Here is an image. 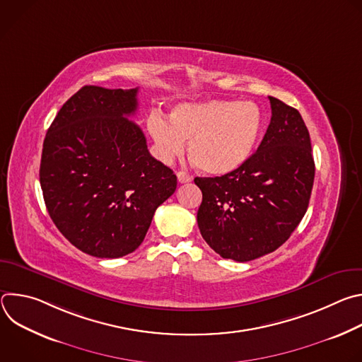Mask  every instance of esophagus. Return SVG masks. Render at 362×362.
Segmentation results:
<instances>
[{"instance_id": "34e87169", "label": "esophagus", "mask_w": 362, "mask_h": 362, "mask_svg": "<svg viewBox=\"0 0 362 362\" xmlns=\"http://www.w3.org/2000/svg\"><path fill=\"white\" fill-rule=\"evenodd\" d=\"M177 180H179L180 183H187V182H192V180H193V176H192L190 173H186V172H183V170H179V172H177Z\"/></svg>"}]
</instances>
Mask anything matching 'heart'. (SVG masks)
Wrapping results in <instances>:
<instances>
[{"instance_id": "1", "label": "heart", "mask_w": 362, "mask_h": 362, "mask_svg": "<svg viewBox=\"0 0 362 362\" xmlns=\"http://www.w3.org/2000/svg\"><path fill=\"white\" fill-rule=\"evenodd\" d=\"M264 116L253 101L209 100L185 103L170 113V122L153 113L148 133L163 160L180 156L189 141V158L202 172L226 175L240 168L261 137Z\"/></svg>"}]
</instances>
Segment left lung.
Here are the masks:
<instances>
[{"mask_svg": "<svg viewBox=\"0 0 362 362\" xmlns=\"http://www.w3.org/2000/svg\"><path fill=\"white\" fill-rule=\"evenodd\" d=\"M272 117L252 156L218 177H194L202 190L197 225L225 259L247 262L276 250L302 221L315 163L299 112L271 97Z\"/></svg>", "mask_w": 362, "mask_h": 362, "instance_id": "left-lung-1", "label": "left lung"}]
</instances>
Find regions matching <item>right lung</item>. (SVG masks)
Here are the masks:
<instances>
[{"label": "right lung", "mask_w": 362, "mask_h": 362, "mask_svg": "<svg viewBox=\"0 0 362 362\" xmlns=\"http://www.w3.org/2000/svg\"><path fill=\"white\" fill-rule=\"evenodd\" d=\"M137 91L81 87L44 139L40 183L49 218L71 245L95 257L136 250L177 186L127 119L137 110Z\"/></svg>", "instance_id": "right-lung-1"}]
</instances>
